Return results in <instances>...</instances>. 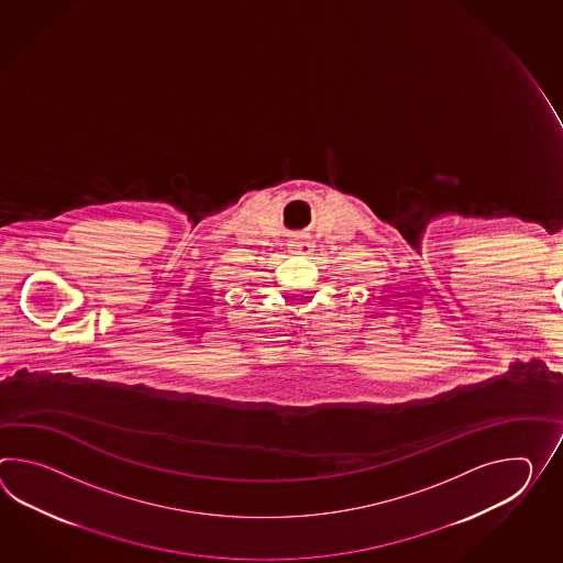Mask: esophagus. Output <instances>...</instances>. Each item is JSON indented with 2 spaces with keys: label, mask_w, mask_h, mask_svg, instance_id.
Segmentation results:
<instances>
[{
  "label": "esophagus",
  "mask_w": 563,
  "mask_h": 563,
  "mask_svg": "<svg viewBox=\"0 0 563 563\" xmlns=\"http://www.w3.org/2000/svg\"><path fill=\"white\" fill-rule=\"evenodd\" d=\"M288 246H290V252H295V254H302V256H305V254H309V252L314 249L311 242H309L305 236L292 238Z\"/></svg>",
  "instance_id": "34e87169"
}]
</instances>
